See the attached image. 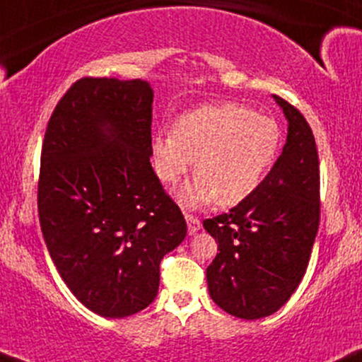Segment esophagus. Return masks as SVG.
Here are the masks:
<instances>
[{
  "label": "esophagus",
  "instance_id": "34e87169",
  "mask_svg": "<svg viewBox=\"0 0 362 362\" xmlns=\"http://www.w3.org/2000/svg\"><path fill=\"white\" fill-rule=\"evenodd\" d=\"M185 220H187V228H189L190 235H194L196 232H199V230H201V220H199V218L187 213V214H185Z\"/></svg>",
  "mask_w": 362,
  "mask_h": 362
}]
</instances>
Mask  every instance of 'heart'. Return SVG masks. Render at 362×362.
I'll list each match as a JSON object with an SVG mask.
<instances>
[{
  "label": "heart",
  "mask_w": 362,
  "mask_h": 362,
  "mask_svg": "<svg viewBox=\"0 0 362 362\" xmlns=\"http://www.w3.org/2000/svg\"><path fill=\"white\" fill-rule=\"evenodd\" d=\"M281 130L273 117L226 103L184 113L173 130L158 134L151 156L158 178L175 184L194 165L197 177L178 194L185 208L240 204L275 165Z\"/></svg>",
  "instance_id": "obj_1"
}]
</instances>
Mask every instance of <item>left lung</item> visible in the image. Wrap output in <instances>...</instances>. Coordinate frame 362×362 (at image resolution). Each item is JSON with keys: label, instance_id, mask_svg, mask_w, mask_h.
I'll list each match as a JSON object with an SVG mask.
<instances>
[{"label": "left lung", "instance_id": "left-lung-1", "mask_svg": "<svg viewBox=\"0 0 362 362\" xmlns=\"http://www.w3.org/2000/svg\"><path fill=\"white\" fill-rule=\"evenodd\" d=\"M288 120L284 151L261 187L202 221L218 252L206 269L211 299L228 315L259 320L299 287L320 226V160L304 115L273 96Z\"/></svg>", "mask_w": 362, "mask_h": 362}]
</instances>
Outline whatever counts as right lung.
<instances>
[{
	"instance_id": "add662e5",
	"label": "right lung",
	"mask_w": 362,
	"mask_h": 362,
	"mask_svg": "<svg viewBox=\"0 0 362 362\" xmlns=\"http://www.w3.org/2000/svg\"><path fill=\"white\" fill-rule=\"evenodd\" d=\"M153 89L84 77L59 99L41 149L42 237L71 293L105 317L153 303L160 263L187 233L151 166Z\"/></svg>"
}]
</instances>
